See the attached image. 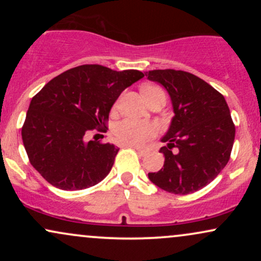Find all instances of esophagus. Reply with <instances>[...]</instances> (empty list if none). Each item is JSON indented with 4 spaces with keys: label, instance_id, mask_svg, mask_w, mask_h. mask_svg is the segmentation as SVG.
I'll use <instances>...</instances> for the list:
<instances>
[{
    "label": "esophagus",
    "instance_id": "1",
    "mask_svg": "<svg viewBox=\"0 0 261 261\" xmlns=\"http://www.w3.org/2000/svg\"><path fill=\"white\" fill-rule=\"evenodd\" d=\"M134 148L136 149L137 153H139L140 155H146L149 151H151V149H149V148H142V147H134Z\"/></svg>",
    "mask_w": 261,
    "mask_h": 261
}]
</instances>
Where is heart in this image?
I'll use <instances>...</instances> for the list:
<instances>
[{"mask_svg":"<svg viewBox=\"0 0 261 261\" xmlns=\"http://www.w3.org/2000/svg\"><path fill=\"white\" fill-rule=\"evenodd\" d=\"M158 94H164V92L158 87H143V95L147 101ZM155 133H157V127L154 124L148 121L134 120V119H125L114 126V134L118 137V140L130 146L142 145L143 142L152 139Z\"/></svg>","mask_w":261,"mask_h":261,"instance_id":"heart-1","label":"heart"}]
</instances>
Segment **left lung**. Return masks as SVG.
<instances>
[{
  "label": "left lung",
  "mask_w": 261,
  "mask_h": 261,
  "mask_svg": "<svg viewBox=\"0 0 261 261\" xmlns=\"http://www.w3.org/2000/svg\"><path fill=\"white\" fill-rule=\"evenodd\" d=\"M167 89L173 116L161 148L164 164L149 180L172 194L187 195L210 184L228 163L236 127L220 92L193 73L176 70L146 72Z\"/></svg>",
  "instance_id": "left-lung-1"
}]
</instances>
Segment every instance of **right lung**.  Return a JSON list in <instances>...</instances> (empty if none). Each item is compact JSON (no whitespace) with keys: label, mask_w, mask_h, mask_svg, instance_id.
I'll list each match as a JSON object with an SVG mask.
<instances>
[{"label":"right lung","mask_w":261,"mask_h":261,"mask_svg":"<svg viewBox=\"0 0 261 261\" xmlns=\"http://www.w3.org/2000/svg\"><path fill=\"white\" fill-rule=\"evenodd\" d=\"M142 77L137 70L82 65L59 74L33 97L22 139L31 164L45 180L62 190H82L109 174L119 148L85 137L106 127L121 92Z\"/></svg>","instance_id":"right-lung-1"}]
</instances>
